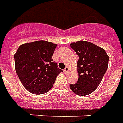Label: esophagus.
Here are the masks:
<instances>
[{
  "mask_svg": "<svg viewBox=\"0 0 123 123\" xmlns=\"http://www.w3.org/2000/svg\"><path fill=\"white\" fill-rule=\"evenodd\" d=\"M63 71H64V72H65V73H67V72L69 71V67H66L65 68V69H64V70H63Z\"/></svg>",
  "mask_w": 123,
  "mask_h": 123,
  "instance_id": "esophagus-1",
  "label": "esophagus"
}]
</instances>
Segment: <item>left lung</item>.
Instances as JSON below:
<instances>
[{
  "instance_id": "left-lung-1",
  "label": "left lung",
  "mask_w": 123,
  "mask_h": 123,
  "mask_svg": "<svg viewBox=\"0 0 123 123\" xmlns=\"http://www.w3.org/2000/svg\"><path fill=\"white\" fill-rule=\"evenodd\" d=\"M71 47L78 56V80L70 88L78 95H87L99 86L108 66L109 56L102 48L87 41L72 43Z\"/></svg>"
}]
</instances>
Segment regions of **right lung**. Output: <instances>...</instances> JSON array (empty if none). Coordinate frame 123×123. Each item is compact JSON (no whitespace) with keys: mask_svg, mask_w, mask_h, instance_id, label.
<instances>
[{"mask_svg":"<svg viewBox=\"0 0 123 123\" xmlns=\"http://www.w3.org/2000/svg\"><path fill=\"white\" fill-rule=\"evenodd\" d=\"M57 45L37 41L21 45L14 55L15 71L23 86L33 94L41 95L51 89L62 72L52 55Z\"/></svg>","mask_w":123,"mask_h":123,"instance_id":"right-lung-1","label":"right lung"}]
</instances>
